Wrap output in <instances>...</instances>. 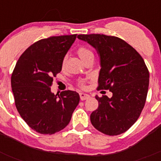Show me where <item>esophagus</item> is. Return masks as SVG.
Here are the masks:
<instances>
[{
	"label": "esophagus",
	"instance_id": "esophagus-1",
	"mask_svg": "<svg viewBox=\"0 0 161 161\" xmlns=\"http://www.w3.org/2000/svg\"><path fill=\"white\" fill-rule=\"evenodd\" d=\"M80 100L81 101H85L86 100V99H89V98L90 97V96H89V94H87V93H80Z\"/></svg>",
	"mask_w": 161,
	"mask_h": 161
}]
</instances>
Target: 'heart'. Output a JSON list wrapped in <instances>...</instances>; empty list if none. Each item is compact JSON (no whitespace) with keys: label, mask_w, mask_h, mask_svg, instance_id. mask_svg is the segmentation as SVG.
<instances>
[{"label":"heart","mask_w":161,"mask_h":161,"mask_svg":"<svg viewBox=\"0 0 161 161\" xmlns=\"http://www.w3.org/2000/svg\"><path fill=\"white\" fill-rule=\"evenodd\" d=\"M77 54L80 56V58L82 59L83 61L86 60L88 58L91 57V56H93V52L89 49V47L85 46L80 47L77 49ZM64 63V60L63 61V64Z\"/></svg>","instance_id":"1"}]
</instances>
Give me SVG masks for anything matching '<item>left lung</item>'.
Segmentation results:
<instances>
[{
  "label": "left lung",
  "mask_w": 161,
  "mask_h": 161,
  "mask_svg": "<svg viewBox=\"0 0 161 161\" xmlns=\"http://www.w3.org/2000/svg\"><path fill=\"white\" fill-rule=\"evenodd\" d=\"M80 40L95 48L100 59L99 89H109L111 97L97 95L99 106L90 115L91 123L108 136L126 131L144 106L149 72L141 55L121 38L105 35H80Z\"/></svg>",
  "instance_id": "left-lung-1"
}]
</instances>
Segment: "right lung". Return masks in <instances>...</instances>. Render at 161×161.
Here are the masks:
<instances>
[{"mask_svg":"<svg viewBox=\"0 0 161 161\" xmlns=\"http://www.w3.org/2000/svg\"><path fill=\"white\" fill-rule=\"evenodd\" d=\"M76 38V35H62L38 41L25 50L14 68L11 87L17 109L38 133L52 135L63 130L79 104L75 91L55 95L50 88Z\"/></svg>","mask_w":161,"mask_h":161,"instance_id":"1","label":"right lung"}]
</instances>
